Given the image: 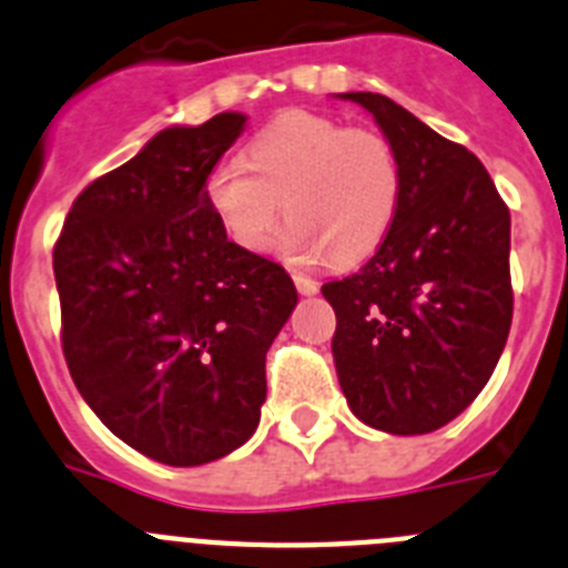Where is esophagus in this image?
<instances>
[{
    "instance_id": "34e87169",
    "label": "esophagus",
    "mask_w": 568,
    "mask_h": 568,
    "mask_svg": "<svg viewBox=\"0 0 568 568\" xmlns=\"http://www.w3.org/2000/svg\"><path fill=\"white\" fill-rule=\"evenodd\" d=\"M293 281H295V287H298L301 295H315V293H318V281L307 278V275L293 273Z\"/></svg>"
}]
</instances>
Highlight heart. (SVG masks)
I'll return each instance as SVG.
<instances>
[{
	"label": "heart",
	"mask_w": 568,
	"mask_h": 568,
	"mask_svg": "<svg viewBox=\"0 0 568 568\" xmlns=\"http://www.w3.org/2000/svg\"><path fill=\"white\" fill-rule=\"evenodd\" d=\"M393 144L327 115L284 113L250 144V162L215 164L204 195L227 239L247 253L273 244L281 213L293 224L281 250L293 261L358 264L386 239L400 204Z\"/></svg>",
	"instance_id": "1"
}]
</instances>
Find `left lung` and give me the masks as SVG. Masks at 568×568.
I'll return each instance as SVG.
<instances>
[{
	"label": "left lung",
	"instance_id": "left-lung-1",
	"mask_svg": "<svg viewBox=\"0 0 568 568\" xmlns=\"http://www.w3.org/2000/svg\"><path fill=\"white\" fill-rule=\"evenodd\" d=\"M341 99L373 113L404 184L373 258L321 287L338 384L366 426L435 433L478 398L509 338V207L464 144L381 93Z\"/></svg>",
	"mask_w": 568,
	"mask_h": 568
}]
</instances>
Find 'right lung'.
Instances as JSON below:
<instances>
[{
  "label": "right lung",
  "instance_id": "add662e5",
  "mask_svg": "<svg viewBox=\"0 0 568 568\" xmlns=\"http://www.w3.org/2000/svg\"><path fill=\"white\" fill-rule=\"evenodd\" d=\"M247 124L155 133L79 193L53 247L73 384L115 438L168 466L239 449L267 398V349L298 304L287 270L235 247L204 195Z\"/></svg>",
  "mask_w": 568,
  "mask_h": 568
}]
</instances>
